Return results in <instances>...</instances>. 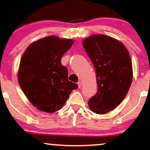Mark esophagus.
I'll return each mask as SVG.
<instances>
[{
    "instance_id": "obj_1",
    "label": "esophagus",
    "mask_w": 150,
    "mask_h": 150,
    "mask_svg": "<svg viewBox=\"0 0 150 150\" xmlns=\"http://www.w3.org/2000/svg\"><path fill=\"white\" fill-rule=\"evenodd\" d=\"M77 85H78V87L79 88H81V81H79L77 83Z\"/></svg>"
}]
</instances>
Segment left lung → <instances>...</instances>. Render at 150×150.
<instances>
[{"instance_id": "1", "label": "left lung", "mask_w": 150, "mask_h": 150, "mask_svg": "<svg viewBox=\"0 0 150 150\" xmlns=\"http://www.w3.org/2000/svg\"><path fill=\"white\" fill-rule=\"evenodd\" d=\"M83 46L96 69L97 91L88 104L93 112L105 114L120 105L132 82V60L122 42L104 35H93Z\"/></svg>"}]
</instances>
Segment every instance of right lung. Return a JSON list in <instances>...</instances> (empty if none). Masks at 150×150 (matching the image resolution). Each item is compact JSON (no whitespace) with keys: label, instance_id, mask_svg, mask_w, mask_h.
Here are the masks:
<instances>
[{"label":"right lung","instance_id":"add662e5","mask_svg":"<svg viewBox=\"0 0 150 150\" xmlns=\"http://www.w3.org/2000/svg\"><path fill=\"white\" fill-rule=\"evenodd\" d=\"M73 44L72 39L49 36L30 44L23 54L18 80L33 105L47 113L63 108L78 85L68 79L61 58Z\"/></svg>","mask_w":150,"mask_h":150}]
</instances>
